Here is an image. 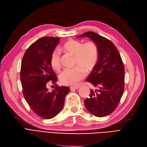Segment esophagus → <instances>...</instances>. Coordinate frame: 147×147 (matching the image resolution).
I'll use <instances>...</instances> for the list:
<instances>
[{
    "mask_svg": "<svg viewBox=\"0 0 147 147\" xmlns=\"http://www.w3.org/2000/svg\"><path fill=\"white\" fill-rule=\"evenodd\" d=\"M80 88V86H74V87H70V90H77Z\"/></svg>",
    "mask_w": 147,
    "mask_h": 147,
    "instance_id": "esophagus-1",
    "label": "esophagus"
}]
</instances>
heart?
Masks as SVG:
<instances>
[{
	"label": "heart",
	"mask_w": 147,
	"mask_h": 147,
	"mask_svg": "<svg viewBox=\"0 0 147 147\" xmlns=\"http://www.w3.org/2000/svg\"><path fill=\"white\" fill-rule=\"evenodd\" d=\"M61 50L65 53L75 57V65L80 66L72 69H66L60 75V82L63 85L74 86L86 75L85 70L90 72L96 66L99 58V51L97 45L93 42L83 44L80 41L70 39L63 45ZM50 63L55 71L61 68V55L57 50H54L51 56Z\"/></svg>",
	"instance_id": "obj_1"
}]
</instances>
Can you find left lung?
Masks as SVG:
<instances>
[{
  "label": "left lung",
  "mask_w": 147,
  "mask_h": 147,
  "mask_svg": "<svg viewBox=\"0 0 147 147\" xmlns=\"http://www.w3.org/2000/svg\"><path fill=\"white\" fill-rule=\"evenodd\" d=\"M88 37L97 45L99 58L86 81L96 88L90 89V97L84 100L87 109L94 116L103 117L115 109L123 96L124 67L120 54L112 42L93 32L77 38Z\"/></svg>",
  "instance_id": "obj_1"
}]
</instances>
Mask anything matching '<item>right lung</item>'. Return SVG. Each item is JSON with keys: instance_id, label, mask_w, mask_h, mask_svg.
I'll use <instances>...</instances> for the list:
<instances>
[{"instance_id": "add662e5", "label": "right lung", "mask_w": 147, "mask_h": 147, "mask_svg": "<svg viewBox=\"0 0 147 147\" xmlns=\"http://www.w3.org/2000/svg\"><path fill=\"white\" fill-rule=\"evenodd\" d=\"M59 38H41L32 44L25 52L22 62L20 80L24 98L30 108L39 117L51 119L64 106L69 87L57 86V77L53 71L50 59ZM49 83L57 86L50 92Z\"/></svg>"}]
</instances>
